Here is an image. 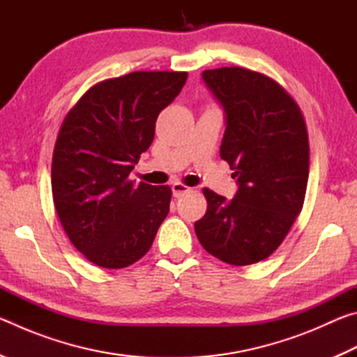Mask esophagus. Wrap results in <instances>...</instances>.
<instances>
[{
	"instance_id": "1",
	"label": "esophagus",
	"mask_w": 357,
	"mask_h": 357,
	"mask_svg": "<svg viewBox=\"0 0 357 357\" xmlns=\"http://www.w3.org/2000/svg\"><path fill=\"white\" fill-rule=\"evenodd\" d=\"M172 189H173V195L176 197V198H178V197H183L184 193L192 190L189 185H185V184H183V183H174V184L172 185Z\"/></svg>"
}]
</instances>
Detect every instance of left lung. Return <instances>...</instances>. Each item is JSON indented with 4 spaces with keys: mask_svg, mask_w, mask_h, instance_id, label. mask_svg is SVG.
Returning a JSON list of instances; mask_svg holds the SVG:
<instances>
[{
    "mask_svg": "<svg viewBox=\"0 0 357 357\" xmlns=\"http://www.w3.org/2000/svg\"><path fill=\"white\" fill-rule=\"evenodd\" d=\"M227 113L220 157L239 189L231 202L208 187V209L195 222L211 255L233 266L261 261L277 250L298 219L309 179V134L304 114L274 78L245 68L203 72Z\"/></svg>",
    "mask_w": 357,
    "mask_h": 357,
    "instance_id": "left-lung-1",
    "label": "left lung"
}]
</instances>
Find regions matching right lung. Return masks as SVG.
Listing matches in <instances>:
<instances>
[{
	"label": "right lung",
	"mask_w": 357,
	"mask_h": 357,
	"mask_svg": "<svg viewBox=\"0 0 357 357\" xmlns=\"http://www.w3.org/2000/svg\"><path fill=\"white\" fill-rule=\"evenodd\" d=\"M187 72H132L96 83L66 114L52 159V193L66 234L93 264L121 269L148 253L170 211L168 185L134 184L155 119Z\"/></svg>",
	"instance_id": "right-lung-1"
}]
</instances>
